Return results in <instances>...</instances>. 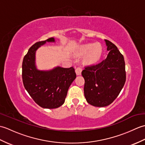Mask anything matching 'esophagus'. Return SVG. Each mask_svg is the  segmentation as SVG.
I'll return each mask as SVG.
<instances>
[{
	"mask_svg": "<svg viewBox=\"0 0 145 145\" xmlns=\"http://www.w3.org/2000/svg\"><path fill=\"white\" fill-rule=\"evenodd\" d=\"M82 69L81 67H77L75 69L76 74L77 75H80L82 74Z\"/></svg>",
	"mask_w": 145,
	"mask_h": 145,
	"instance_id": "1",
	"label": "esophagus"
}]
</instances>
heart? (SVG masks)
<instances>
[{"label":"heart","mask_w":145,"mask_h":145,"mask_svg":"<svg viewBox=\"0 0 145 145\" xmlns=\"http://www.w3.org/2000/svg\"><path fill=\"white\" fill-rule=\"evenodd\" d=\"M103 48L99 44L88 43L78 46L74 50V54L77 56H85L84 60L88 63H94L100 60L102 54Z\"/></svg>","instance_id":"b5f03b06"}]
</instances>
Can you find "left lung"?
Instances as JSON below:
<instances>
[{
  "label": "left lung",
  "mask_w": 145,
  "mask_h": 145,
  "mask_svg": "<svg viewBox=\"0 0 145 145\" xmlns=\"http://www.w3.org/2000/svg\"><path fill=\"white\" fill-rule=\"evenodd\" d=\"M109 53L101 62L85 68L84 95L94 106L109 105L118 96L126 81L124 57L113 43L105 40Z\"/></svg>",
  "instance_id": "left-lung-1"
}]
</instances>
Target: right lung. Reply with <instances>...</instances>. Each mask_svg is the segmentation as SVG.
I'll use <instances>...</instances> for the list:
<instances>
[{
    "mask_svg": "<svg viewBox=\"0 0 145 145\" xmlns=\"http://www.w3.org/2000/svg\"><path fill=\"white\" fill-rule=\"evenodd\" d=\"M47 42H55V40L49 38L35 43L29 48L22 62V80L25 90L37 104L44 108L53 109L64 103L76 73L73 67L57 66L48 70L37 68L36 51Z\"/></svg>",
    "mask_w": 145,
    "mask_h": 145,
    "instance_id": "1",
    "label": "right lung"
}]
</instances>
